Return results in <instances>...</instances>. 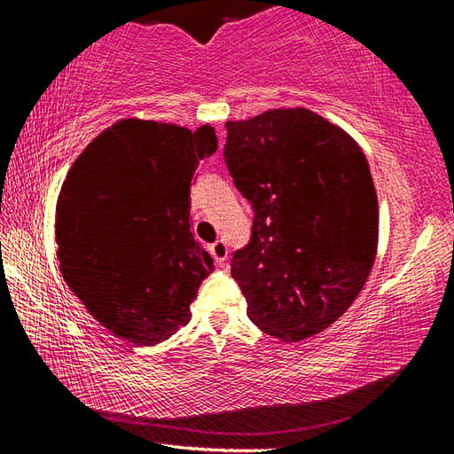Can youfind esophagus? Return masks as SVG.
I'll list each match as a JSON object with an SVG mask.
<instances>
[{
	"mask_svg": "<svg viewBox=\"0 0 454 454\" xmlns=\"http://www.w3.org/2000/svg\"><path fill=\"white\" fill-rule=\"evenodd\" d=\"M210 254L214 256V260H216V264L222 266L226 262L228 258V246L224 240H216L212 246H210Z\"/></svg>",
	"mask_w": 454,
	"mask_h": 454,
	"instance_id": "1",
	"label": "esophagus"
}]
</instances>
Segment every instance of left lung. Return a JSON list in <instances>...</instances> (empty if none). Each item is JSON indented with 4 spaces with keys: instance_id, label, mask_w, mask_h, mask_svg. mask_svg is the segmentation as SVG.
Masks as SVG:
<instances>
[{
    "instance_id": "1",
    "label": "left lung",
    "mask_w": 454,
    "mask_h": 454,
    "mask_svg": "<svg viewBox=\"0 0 454 454\" xmlns=\"http://www.w3.org/2000/svg\"><path fill=\"white\" fill-rule=\"evenodd\" d=\"M224 162L254 212L230 260L266 334L296 342L347 312L372 270L379 202L352 137L304 107L226 121Z\"/></svg>"
}]
</instances>
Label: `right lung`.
<instances>
[{"mask_svg": "<svg viewBox=\"0 0 454 454\" xmlns=\"http://www.w3.org/2000/svg\"><path fill=\"white\" fill-rule=\"evenodd\" d=\"M218 148L214 128L121 120L104 129L61 186L59 270L99 325L152 347L190 322L214 270L190 230V186Z\"/></svg>", "mask_w": 454, "mask_h": 454, "instance_id": "obj_1", "label": "right lung"}]
</instances>
